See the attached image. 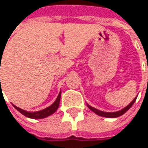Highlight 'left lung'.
<instances>
[{"mask_svg": "<svg viewBox=\"0 0 148 148\" xmlns=\"http://www.w3.org/2000/svg\"><path fill=\"white\" fill-rule=\"evenodd\" d=\"M136 98H137V96L134 99L133 101L130 103H129L126 107H124L123 109H122V110H118V111H115V112H106V111H102V110H98V109H95L94 107H92V106L89 105V104H87V107H88L91 110H92L94 113H96L97 115H99V116H100L108 117V118H115V117H118V116L123 115L126 111H128V110L130 109V107L133 105L134 103L135 102Z\"/></svg>", "mask_w": 148, "mask_h": 148, "instance_id": "1", "label": "left lung"}]
</instances>
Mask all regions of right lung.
<instances>
[{"mask_svg": "<svg viewBox=\"0 0 148 148\" xmlns=\"http://www.w3.org/2000/svg\"><path fill=\"white\" fill-rule=\"evenodd\" d=\"M1 57H2V56H1ZM61 94H62V92H60L59 94H58V96H57V98H56V99L55 100V102L52 103L50 106L45 108L44 110H38V111H26L25 110H22V109L15 106L14 104H13V105H14V107L18 111H19L22 115L25 116L26 117L32 118V119H42V118H45V117L52 115L53 113H55L56 111V110L58 109L59 104H60Z\"/></svg>", "mask_w": 148, "mask_h": 148, "instance_id": "add662e5", "label": "right lung"}]
</instances>
